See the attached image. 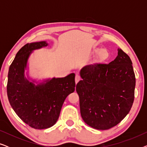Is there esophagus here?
Segmentation results:
<instances>
[{
    "label": "esophagus",
    "mask_w": 147,
    "mask_h": 147,
    "mask_svg": "<svg viewBox=\"0 0 147 147\" xmlns=\"http://www.w3.org/2000/svg\"><path fill=\"white\" fill-rule=\"evenodd\" d=\"M80 79H81V78H80V76L79 75H76V78H75V82H76V84H77L78 82L80 81Z\"/></svg>",
    "instance_id": "esophagus-1"
}]
</instances>
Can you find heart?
<instances>
[{
    "mask_svg": "<svg viewBox=\"0 0 147 147\" xmlns=\"http://www.w3.org/2000/svg\"><path fill=\"white\" fill-rule=\"evenodd\" d=\"M94 54H98V59L100 60V61H104L106 60L109 57V53H108V51L106 49H96L94 50Z\"/></svg>",
    "mask_w": 147,
    "mask_h": 147,
    "instance_id": "b5f03b06",
    "label": "heart"
}]
</instances>
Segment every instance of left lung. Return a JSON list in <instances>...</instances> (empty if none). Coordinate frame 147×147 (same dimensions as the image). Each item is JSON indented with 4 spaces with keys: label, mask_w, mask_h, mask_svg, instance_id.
<instances>
[{
    "label": "left lung",
    "mask_w": 147,
    "mask_h": 147,
    "mask_svg": "<svg viewBox=\"0 0 147 147\" xmlns=\"http://www.w3.org/2000/svg\"><path fill=\"white\" fill-rule=\"evenodd\" d=\"M131 59L121 49L108 64L96 63L82 68L76 85L80 113L88 125L110 129L120 123L131 109L136 79Z\"/></svg>",
    "instance_id": "8db88e82"
}]
</instances>
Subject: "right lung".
I'll return each mask as SVG.
<instances>
[{
  "mask_svg": "<svg viewBox=\"0 0 147 147\" xmlns=\"http://www.w3.org/2000/svg\"><path fill=\"white\" fill-rule=\"evenodd\" d=\"M45 41L27 43L17 52L10 65L7 86L9 101L23 121L35 129H45L56 123L67 96L74 92L75 74L47 80L35 86L25 78L31 52L45 47Z\"/></svg>",
  "mask_w": 147,
  "mask_h": 147,
  "instance_id": "right-lung-1",
  "label": "right lung"
}]
</instances>
